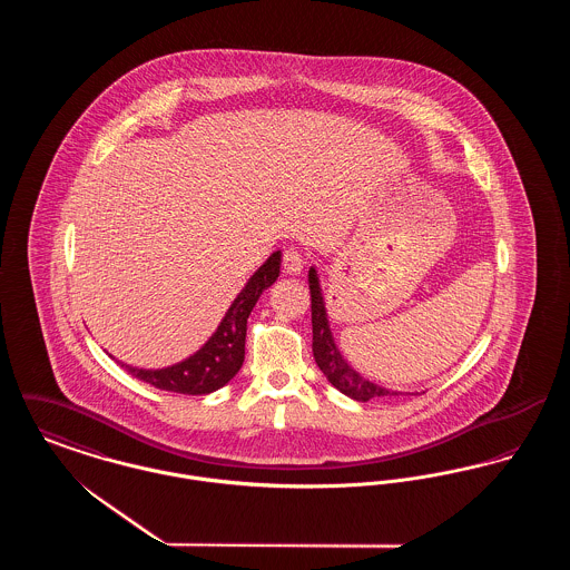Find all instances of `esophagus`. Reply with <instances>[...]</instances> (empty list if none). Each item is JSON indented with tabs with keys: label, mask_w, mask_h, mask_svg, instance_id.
<instances>
[{
	"label": "esophagus",
	"mask_w": 570,
	"mask_h": 570,
	"mask_svg": "<svg viewBox=\"0 0 570 570\" xmlns=\"http://www.w3.org/2000/svg\"><path fill=\"white\" fill-rule=\"evenodd\" d=\"M282 265H284V272L291 273V275H298V273L303 272L305 258H303V254L298 252L297 247H288V249H284Z\"/></svg>",
	"instance_id": "esophagus-1"
}]
</instances>
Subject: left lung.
<instances>
[{
	"mask_svg": "<svg viewBox=\"0 0 570 570\" xmlns=\"http://www.w3.org/2000/svg\"><path fill=\"white\" fill-rule=\"evenodd\" d=\"M309 295H312V353L316 358V365L321 367V372L325 374L326 380L342 391L344 395H348L351 400L356 402H370L374 397H391V395H402L400 391H389L384 386H380L376 382H370L363 379L358 372H354L353 367L346 363V358L337 351L335 342H333V333L328 328V318H326L325 298L321 293V284H318V273L312 267L309 269Z\"/></svg>",
	"mask_w": 570,
	"mask_h": 570,
	"instance_id": "1",
	"label": "left lung"
}]
</instances>
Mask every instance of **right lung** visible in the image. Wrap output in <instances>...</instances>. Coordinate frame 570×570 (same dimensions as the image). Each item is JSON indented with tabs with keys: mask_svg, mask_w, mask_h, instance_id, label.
Returning <instances> with one entry per match:
<instances>
[{
	"mask_svg": "<svg viewBox=\"0 0 570 570\" xmlns=\"http://www.w3.org/2000/svg\"><path fill=\"white\" fill-rule=\"evenodd\" d=\"M282 252H273L265 265L258 267L244 291L233 301L226 316L217 325L216 333L207 340V344L188 356L181 363H175L163 370H138L121 363L128 374L142 380L160 391L184 393V395H207L222 389L228 380L242 370L245 358V331L247 318L254 309L258 297L272 286L279 275Z\"/></svg>",
	"mask_w": 570,
	"mask_h": 570,
	"instance_id": "1",
	"label": "right lung"
}]
</instances>
